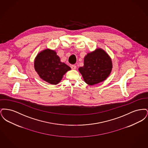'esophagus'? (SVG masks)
<instances>
[{
	"mask_svg": "<svg viewBox=\"0 0 148 148\" xmlns=\"http://www.w3.org/2000/svg\"><path fill=\"white\" fill-rule=\"evenodd\" d=\"M71 68L72 69H73V70H75V69H76V68H77V66L76 65H71Z\"/></svg>",
	"mask_w": 148,
	"mask_h": 148,
	"instance_id": "1",
	"label": "esophagus"
}]
</instances>
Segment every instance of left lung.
I'll return each mask as SVG.
<instances>
[{
	"instance_id": "obj_1",
	"label": "left lung",
	"mask_w": 148,
	"mask_h": 148,
	"mask_svg": "<svg viewBox=\"0 0 148 148\" xmlns=\"http://www.w3.org/2000/svg\"><path fill=\"white\" fill-rule=\"evenodd\" d=\"M112 68V60L108 54L101 48H97L85 56L84 66L80 67L78 70L85 82L93 85L106 79Z\"/></svg>"
}]
</instances>
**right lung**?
I'll use <instances>...</instances> for the list:
<instances>
[{
    "label": "right lung",
    "instance_id": "1",
    "mask_svg": "<svg viewBox=\"0 0 148 148\" xmlns=\"http://www.w3.org/2000/svg\"><path fill=\"white\" fill-rule=\"evenodd\" d=\"M34 69L39 77L53 85L58 84L71 67L60 61L54 50L46 49L40 51L34 59Z\"/></svg>",
    "mask_w": 148,
    "mask_h": 148
}]
</instances>
